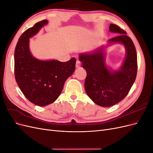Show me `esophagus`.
Wrapping results in <instances>:
<instances>
[{"mask_svg": "<svg viewBox=\"0 0 153 153\" xmlns=\"http://www.w3.org/2000/svg\"><path fill=\"white\" fill-rule=\"evenodd\" d=\"M81 66V62L79 60H76V68H79Z\"/></svg>", "mask_w": 153, "mask_h": 153, "instance_id": "esophagus-1", "label": "esophagus"}]
</instances>
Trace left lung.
<instances>
[{
	"label": "left lung",
	"mask_w": 153,
	"mask_h": 153,
	"mask_svg": "<svg viewBox=\"0 0 153 153\" xmlns=\"http://www.w3.org/2000/svg\"><path fill=\"white\" fill-rule=\"evenodd\" d=\"M109 30L119 35L109 39L108 42L122 43L126 48V57L119 70H111L106 67L103 48L79 55L82 67L87 72V94L96 104L103 107L116 104L127 96L137 73V55L131 39L117 25L110 24Z\"/></svg>",
	"instance_id": "8db88e82"
}]
</instances>
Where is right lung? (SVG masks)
<instances>
[{
	"label": "right lung",
	"instance_id": "right-lung-1",
	"mask_svg": "<svg viewBox=\"0 0 153 153\" xmlns=\"http://www.w3.org/2000/svg\"><path fill=\"white\" fill-rule=\"evenodd\" d=\"M48 21L39 22L26 30L18 39L15 50V76L22 93L30 102L44 106L53 103L62 91L68 78L75 71L76 59L67 62L41 61L32 56L29 38Z\"/></svg>",
	"mask_w": 153,
	"mask_h": 153
}]
</instances>
